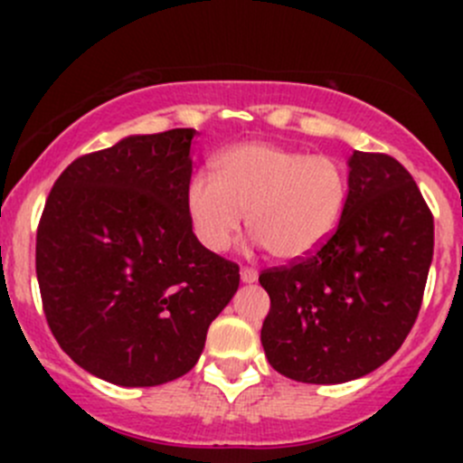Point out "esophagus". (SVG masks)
<instances>
[{
  "label": "esophagus",
  "mask_w": 463,
  "mask_h": 463,
  "mask_svg": "<svg viewBox=\"0 0 463 463\" xmlns=\"http://www.w3.org/2000/svg\"><path fill=\"white\" fill-rule=\"evenodd\" d=\"M240 278H241V282L253 284L255 279H258V270H255V269H249V266H244V269L240 270Z\"/></svg>",
  "instance_id": "1"
}]
</instances>
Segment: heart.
Instances as JSON below:
<instances>
[{
	"instance_id": "obj_1",
	"label": "heart",
	"mask_w": 463,
	"mask_h": 463,
	"mask_svg": "<svg viewBox=\"0 0 463 463\" xmlns=\"http://www.w3.org/2000/svg\"><path fill=\"white\" fill-rule=\"evenodd\" d=\"M213 179L194 175L185 188L190 223L210 253H226L244 223L255 244L278 260H302L326 244L347 208L343 163L284 145L249 141L210 163Z\"/></svg>"
}]
</instances>
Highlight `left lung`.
I'll return each mask as SVG.
<instances>
[{"instance_id":"left-lung-1","label":"left lung","mask_w":463,"mask_h":463,"mask_svg":"<svg viewBox=\"0 0 463 463\" xmlns=\"http://www.w3.org/2000/svg\"><path fill=\"white\" fill-rule=\"evenodd\" d=\"M334 235L309 258L269 269L261 347L300 383L335 385L390 361L421 309L434 223L410 172L387 154L354 152Z\"/></svg>"}]
</instances>
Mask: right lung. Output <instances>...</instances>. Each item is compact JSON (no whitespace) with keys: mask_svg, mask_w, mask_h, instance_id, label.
Masks as SVG:
<instances>
[{"mask_svg":"<svg viewBox=\"0 0 463 463\" xmlns=\"http://www.w3.org/2000/svg\"><path fill=\"white\" fill-rule=\"evenodd\" d=\"M194 134H137L76 158L37 226L46 322L73 363L114 385L188 374L240 287V266L203 249L185 210Z\"/></svg>","mask_w":463,"mask_h":463,"instance_id":"add662e5","label":"right lung"}]
</instances>
